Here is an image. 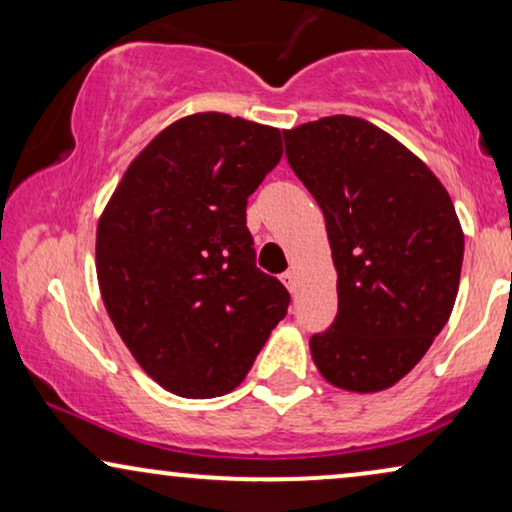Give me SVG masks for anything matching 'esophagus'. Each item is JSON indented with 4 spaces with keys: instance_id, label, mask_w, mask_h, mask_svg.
I'll return each instance as SVG.
<instances>
[{
    "instance_id": "esophagus-1",
    "label": "esophagus",
    "mask_w": 512,
    "mask_h": 512,
    "mask_svg": "<svg viewBox=\"0 0 512 512\" xmlns=\"http://www.w3.org/2000/svg\"><path fill=\"white\" fill-rule=\"evenodd\" d=\"M282 282H284V286L286 289H289L291 293L296 291V286H298V277H296V270H286L284 275H282Z\"/></svg>"
}]
</instances>
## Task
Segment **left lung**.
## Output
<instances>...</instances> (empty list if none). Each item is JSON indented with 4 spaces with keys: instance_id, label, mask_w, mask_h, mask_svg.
<instances>
[{
    "instance_id": "8db88e82",
    "label": "left lung",
    "mask_w": 512,
    "mask_h": 512,
    "mask_svg": "<svg viewBox=\"0 0 512 512\" xmlns=\"http://www.w3.org/2000/svg\"><path fill=\"white\" fill-rule=\"evenodd\" d=\"M286 160L326 219L338 314L310 338L333 387L373 394L422 361L450 319L464 233L436 174L401 142L354 116L284 130Z\"/></svg>"
}]
</instances>
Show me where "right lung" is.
<instances>
[{
  "label": "right lung",
  "mask_w": 512,
  "mask_h": 512,
  "mask_svg": "<svg viewBox=\"0 0 512 512\" xmlns=\"http://www.w3.org/2000/svg\"><path fill=\"white\" fill-rule=\"evenodd\" d=\"M279 158L277 128L193 114L151 139L104 207V307L144 373L172 394L233 391L289 310L284 284L256 268L247 228V198Z\"/></svg>",
  "instance_id": "add662e5"
}]
</instances>
